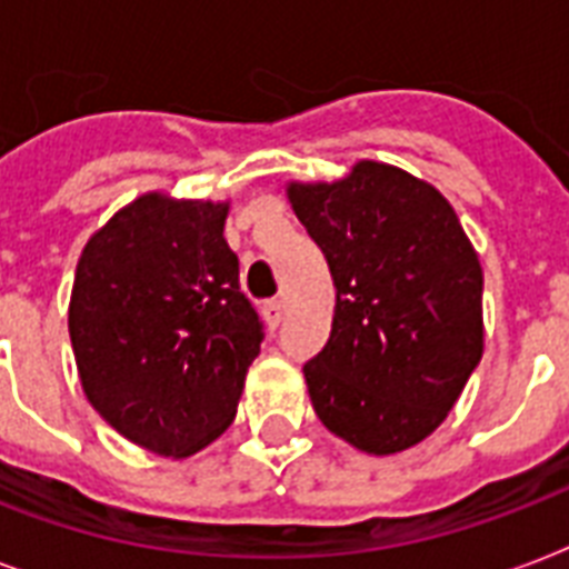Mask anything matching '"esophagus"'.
Returning a JSON list of instances; mask_svg holds the SVG:
<instances>
[{"label": "esophagus", "mask_w": 569, "mask_h": 569, "mask_svg": "<svg viewBox=\"0 0 569 569\" xmlns=\"http://www.w3.org/2000/svg\"><path fill=\"white\" fill-rule=\"evenodd\" d=\"M262 316H266L268 328H277L280 325V319H283V301H266L262 303Z\"/></svg>", "instance_id": "obj_1"}]
</instances>
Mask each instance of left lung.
Instances as JSON below:
<instances>
[{
	"mask_svg": "<svg viewBox=\"0 0 569 569\" xmlns=\"http://www.w3.org/2000/svg\"><path fill=\"white\" fill-rule=\"evenodd\" d=\"M289 200L328 259L337 310L303 363L321 425L366 455L422 442L485 351V274L449 200L401 168L357 162Z\"/></svg>",
	"mask_w": 569,
	"mask_h": 569,
	"instance_id": "obj_1",
	"label": "left lung"
}]
</instances>
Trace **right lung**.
I'll return each instance as SVG.
<instances>
[{
    "label": "right lung",
    "mask_w": 569,
    "mask_h": 569,
    "mask_svg": "<svg viewBox=\"0 0 569 569\" xmlns=\"http://www.w3.org/2000/svg\"><path fill=\"white\" fill-rule=\"evenodd\" d=\"M227 209L138 197L76 266L67 325L84 396L164 458H189L230 428L266 337L223 239Z\"/></svg>",
    "instance_id": "right-lung-1"
}]
</instances>
